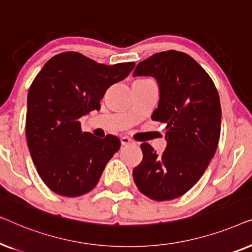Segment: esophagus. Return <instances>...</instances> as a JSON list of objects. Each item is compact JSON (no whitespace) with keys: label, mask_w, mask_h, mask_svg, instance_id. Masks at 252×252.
Instances as JSON below:
<instances>
[{"label":"esophagus","mask_w":252,"mask_h":252,"mask_svg":"<svg viewBox=\"0 0 252 252\" xmlns=\"http://www.w3.org/2000/svg\"><path fill=\"white\" fill-rule=\"evenodd\" d=\"M120 141H122L123 146H128V144H134V143H135L132 139H130V137H127V136H123L122 139H120Z\"/></svg>","instance_id":"esophagus-1"}]
</instances>
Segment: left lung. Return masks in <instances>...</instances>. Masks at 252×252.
<instances>
[{"label": "left lung", "mask_w": 252, "mask_h": 252, "mask_svg": "<svg viewBox=\"0 0 252 252\" xmlns=\"http://www.w3.org/2000/svg\"><path fill=\"white\" fill-rule=\"evenodd\" d=\"M133 75L156 78L160 97L151 119L166 124L167 141L160 156L149 143L141 144L143 158L133 170L134 181L147 197L171 201L192 188L215 156L221 125L218 91L194 58L177 50L140 62Z\"/></svg>", "instance_id": "8db88e82"}]
</instances>
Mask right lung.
<instances>
[{"label":"right lung","mask_w":252,"mask_h":252,"mask_svg":"<svg viewBox=\"0 0 252 252\" xmlns=\"http://www.w3.org/2000/svg\"><path fill=\"white\" fill-rule=\"evenodd\" d=\"M134 66V62L99 64L66 51L51 57L37 73L27 95L26 140L37 173L50 190L78 197L97 185L120 140L82 132L79 119L99 110L106 89Z\"/></svg>","instance_id":"add662e5"}]
</instances>
